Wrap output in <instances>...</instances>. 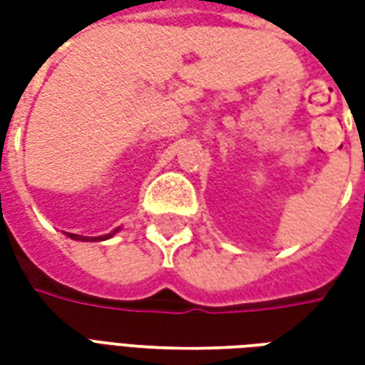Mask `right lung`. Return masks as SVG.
Here are the masks:
<instances>
[{
    "label": "right lung",
    "mask_w": 365,
    "mask_h": 365,
    "mask_svg": "<svg viewBox=\"0 0 365 365\" xmlns=\"http://www.w3.org/2000/svg\"><path fill=\"white\" fill-rule=\"evenodd\" d=\"M119 230V229H117ZM117 230H113V232H109V235H105V237H97V238H90V237H78V235H70V238H76V240H105V238L113 237Z\"/></svg>",
    "instance_id": "obj_1"
}]
</instances>
